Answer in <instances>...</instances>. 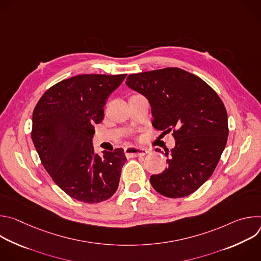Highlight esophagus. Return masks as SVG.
Here are the masks:
<instances>
[{
	"instance_id": "34e87169",
	"label": "esophagus",
	"mask_w": 261,
	"mask_h": 261,
	"mask_svg": "<svg viewBox=\"0 0 261 261\" xmlns=\"http://www.w3.org/2000/svg\"><path fill=\"white\" fill-rule=\"evenodd\" d=\"M124 153L127 157H141L148 153V150L144 147H136V146H128L124 148Z\"/></svg>"
}]
</instances>
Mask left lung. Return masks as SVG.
Here are the masks:
<instances>
[{
    "mask_svg": "<svg viewBox=\"0 0 261 261\" xmlns=\"http://www.w3.org/2000/svg\"><path fill=\"white\" fill-rule=\"evenodd\" d=\"M126 85L150 101L153 126L172 131L175 139L169 157L165 153L168 167L150 178L153 188L169 198L192 194L213 174L225 148L224 103L205 82L179 68L130 74Z\"/></svg>",
    "mask_w": 261,
    "mask_h": 261,
    "instance_id": "8db88e82",
    "label": "left lung"
}]
</instances>
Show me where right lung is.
<instances>
[{"label": "right lung", "mask_w": 261, "mask_h": 261, "mask_svg": "<svg viewBox=\"0 0 261 261\" xmlns=\"http://www.w3.org/2000/svg\"><path fill=\"white\" fill-rule=\"evenodd\" d=\"M127 74H82L50 87L33 111L32 140L53 180L70 197L98 203L113 196L126 157L122 148L94 154V125Z\"/></svg>", "instance_id": "right-lung-1"}]
</instances>
